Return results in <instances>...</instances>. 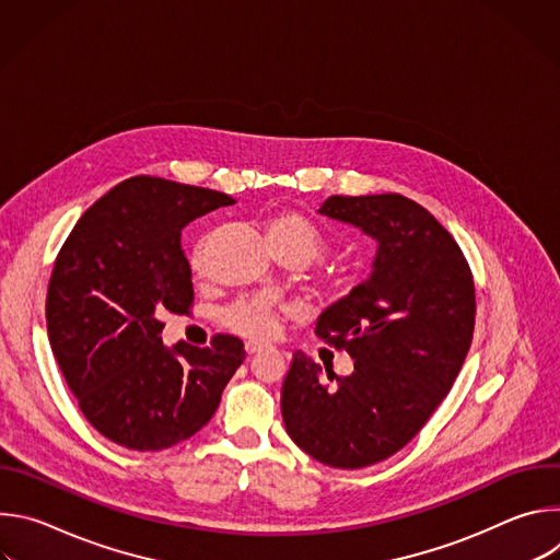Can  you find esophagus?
I'll return each instance as SVG.
<instances>
[{
    "label": "esophagus",
    "instance_id": "34e87169",
    "mask_svg": "<svg viewBox=\"0 0 560 560\" xmlns=\"http://www.w3.org/2000/svg\"><path fill=\"white\" fill-rule=\"evenodd\" d=\"M266 350V346H261V343H246V352L250 354V357H255V354H259V352H264Z\"/></svg>",
    "mask_w": 560,
    "mask_h": 560
}]
</instances>
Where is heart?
I'll return each mask as SVG.
<instances>
[{
  "instance_id": "obj_1",
  "label": "heart",
  "mask_w": 560,
  "mask_h": 560,
  "mask_svg": "<svg viewBox=\"0 0 560 560\" xmlns=\"http://www.w3.org/2000/svg\"><path fill=\"white\" fill-rule=\"evenodd\" d=\"M268 242L277 253H299L310 261L324 257L330 250V238L326 232L318 228L310 217H305L299 210H279L270 217L268 228ZM206 253L208 242H201L192 253V268L203 270L206 266ZM354 277L352 275H335L328 279L326 290L332 299H343L354 290ZM221 322L228 330L255 339L266 341L277 330V310L261 301H236L232 303L223 314Z\"/></svg>"
}]
</instances>
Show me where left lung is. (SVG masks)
<instances>
[{
    "instance_id": "8db88e82",
    "label": "left lung",
    "mask_w": 560,
    "mask_h": 560,
    "mask_svg": "<svg viewBox=\"0 0 560 560\" xmlns=\"http://www.w3.org/2000/svg\"><path fill=\"white\" fill-rule=\"evenodd\" d=\"M318 212L361 228L378 250L372 275L314 328L354 372L324 374L294 352L281 415L305 454L359 469L408 445L450 392L474 335V279L454 236L404 195H335Z\"/></svg>"
}]
</instances>
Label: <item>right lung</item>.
Masks as SVG:
<instances>
[{
  "label": "right lung",
  "mask_w": 560,
  "mask_h": 560,
  "mask_svg": "<svg viewBox=\"0 0 560 560\" xmlns=\"http://www.w3.org/2000/svg\"><path fill=\"white\" fill-rule=\"evenodd\" d=\"M234 199L159 177H130L74 223L48 281L52 354L89 423L139 452L173 447L214 415L244 363V341L162 343L166 312L190 314L195 292L182 230Z\"/></svg>",
  "instance_id": "right-lung-1"
}]
</instances>
